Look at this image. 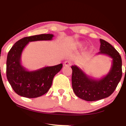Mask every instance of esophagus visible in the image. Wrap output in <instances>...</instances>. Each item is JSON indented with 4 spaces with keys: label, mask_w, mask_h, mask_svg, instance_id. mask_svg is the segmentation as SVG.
I'll return each instance as SVG.
<instances>
[{
    "label": "esophagus",
    "mask_w": 126,
    "mask_h": 126,
    "mask_svg": "<svg viewBox=\"0 0 126 126\" xmlns=\"http://www.w3.org/2000/svg\"><path fill=\"white\" fill-rule=\"evenodd\" d=\"M72 63L71 62L69 61H66L64 62V66H71Z\"/></svg>",
    "instance_id": "34e87169"
}]
</instances>
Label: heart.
I'll return each mask as SVG.
<instances>
[{
  "label": "heart",
  "mask_w": 126,
  "mask_h": 126,
  "mask_svg": "<svg viewBox=\"0 0 126 126\" xmlns=\"http://www.w3.org/2000/svg\"><path fill=\"white\" fill-rule=\"evenodd\" d=\"M82 46H83V43H82L81 42H76L74 44L75 48H81Z\"/></svg>",
  "instance_id": "obj_1"
}]
</instances>
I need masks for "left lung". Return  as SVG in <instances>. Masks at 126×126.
Instances as JSON below:
<instances>
[{
  "label": "left lung",
  "instance_id": "1",
  "mask_svg": "<svg viewBox=\"0 0 126 126\" xmlns=\"http://www.w3.org/2000/svg\"><path fill=\"white\" fill-rule=\"evenodd\" d=\"M100 51L112 59L110 70L100 79L88 76L80 67L72 66V88L75 95L87 101H94L107 98L112 94L122 76V60L119 53L105 40L100 39Z\"/></svg>",
  "mask_w": 126,
  "mask_h": 126
}]
</instances>
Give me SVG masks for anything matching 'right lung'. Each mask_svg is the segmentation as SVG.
Instances as JSON below:
<instances>
[{"label": "right lung", "mask_w": 126, "mask_h": 126, "mask_svg": "<svg viewBox=\"0 0 126 126\" xmlns=\"http://www.w3.org/2000/svg\"><path fill=\"white\" fill-rule=\"evenodd\" d=\"M54 35L43 34L21 39L9 51L6 60V76L17 94L25 98L39 97L48 92L54 76L63 67L62 63L32 71L27 70L21 63L23 50L30 42L52 40Z\"/></svg>", "instance_id": "1"}]
</instances>
